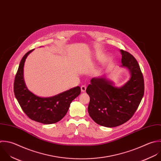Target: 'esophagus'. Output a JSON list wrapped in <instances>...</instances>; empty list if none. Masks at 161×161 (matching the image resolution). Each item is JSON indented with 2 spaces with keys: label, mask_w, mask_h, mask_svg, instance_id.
Masks as SVG:
<instances>
[{
  "label": "esophagus",
  "mask_w": 161,
  "mask_h": 161,
  "mask_svg": "<svg viewBox=\"0 0 161 161\" xmlns=\"http://www.w3.org/2000/svg\"><path fill=\"white\" fill-rule=\"evenodd\" d=\"M86 87L85 85H82L81 86V90L82 92H85L86 91Z\"/></svg>",
  "instance_id": "1"
}]
</instances>
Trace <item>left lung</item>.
<instances>
[{
  "mask_svg": "<svg viewBox=\"0 0 161 161\" xmlns=\"http://www.w3.org/2000/svg\"><path fill=\"white\" fill-rule=\"evenodd\" d=\"M122 67L127 68L130 80L115 87L104 77L93 78L86 88L90 98L88 111L98 125L119 126L130 120L137 110L144 93V81L139 64L129 52L121 49Z\"/></svg>",
  "mask_w": 161,
  "mask_h": 161,
  "instance_id": "8db88e82",
  "label": "left lung"
}]
</instances>
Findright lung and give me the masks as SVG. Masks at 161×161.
<instances>
[{"label":"right lung","mask_w":161,"mask_h":161,"mask_svg":"<svg viewBox=\"0 0 161 161\" xmlns=\"http://www.w3.org/2000/svg\"><path fill=\"white\" fill-rule=\"evenodd\" d=\"M28 51L22 58L14 83V92L21 108L31 120L44 124H54L66 114L71 102L81 93L80 86L73 88L55 96L42 98L31 92L26 87L23 76L24 65Z\"/></svg>","instance_id":"add662e5"}]
</instances>
